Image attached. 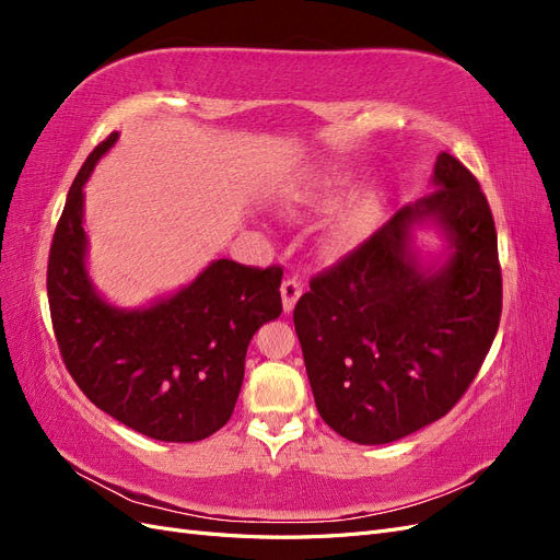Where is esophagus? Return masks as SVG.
Segmentation results:
<instances>
[{
	"label": "esophagus",
	"instance_id": "obj_1",
	"mask_svg": "<svg viewBox=\"0 0 560 560\" xmlns=\"http://www.w3.org/2000/svg\"><path fill=\"white\" fill-rule=\"evenodd\" d=\"M280 292H282V306H284V311L292 313L299 296H301V292H303V284L296 278H287L282 282V287H280Z\"/></svg>",
	"mask_w": 560,
	"mask_h": 560
}]
</instances>
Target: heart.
Segmentation results:
<instances>
[{
    "instance_id": "b5f03b06",
    "label": "heart",
    "mask_w": 560,
    "mask_h": 560,
    "mask_svg": "<svg viewBox=\"0 0 560 560\" xmlns=\"http://www.w3.org/2000/svg\"><path fill=\"white\" fill-rule=\"evenodd\" d=\"M346 186V175L343 173H331L327 177H322L315 186L301 196L303 202L308 206H334V202L341 198ZM381 212V196L369 191L354 198L346 212L336 219V224L331 229V245L336 249H348L352 245H358L360 241L366 238V233L374 229L376 217Z\"/></svg>"
}]
</instances>
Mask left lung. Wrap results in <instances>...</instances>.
I'll use <instances>...</instances> for the list:
<instances>
[{
  "label": "left lung",
  "instance_id": "left-lung-1",
  "mask_svg": "<svg viewBox=\"0 0 560 560\" xmlns=\"http://www.w3.org/2000/svg\"><path fill=\"white\" fill-rule=\"evenodd\" d=\"M434 186L313 276L294 306L317 411L350 442H397L444 418L500 327L498 233L481 186L446 151ZM422 218H436L456 247L434 275L418 271L405 249Z\"/></svg>",
  "mask_w": 560,
  "mask_h": 560
}]
</instances>
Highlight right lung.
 I'll use <instances>...</instances> for the list:
<instances>
[{"mask_svg": "<svg viewBox=\"0 0 560 560\" xmlns=\"http://www.w3.org/2000/svg\"><path fill=\"white\" fill-rule=\"evenodd\" d=\"M116 142L112 132L77 173L48 252L46 290L60 358L97 409L159 442H200L238 399L245 352L282 313V266L219 259L147 311L107 306L83 268V184Z\"/></svg>", "mask_w": 560, "mask_h": 560, "instance_id": "add662e5", "label": "right lung"}]
</instances>
